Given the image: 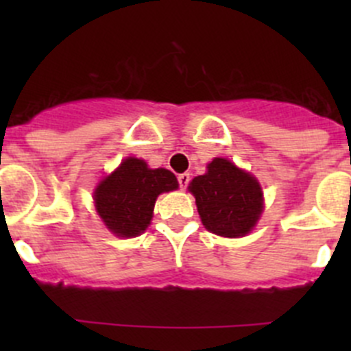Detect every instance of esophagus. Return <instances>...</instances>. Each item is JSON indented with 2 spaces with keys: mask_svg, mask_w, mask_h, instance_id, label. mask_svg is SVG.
<instances>
[{
  "mask_svg": "<svg viewBox=\"0 0 351 351\" xmlns=\"http://www.w3.org/2000/svg\"><path fill=\"white\" fill-rule=\"evenodd\" d=\"M189 183H190V175H189V173H180V175H178L180 189L185 190L186 186H189Z\"/></svg>",
  "mask_w": 351,
  "mask_h": 351,
  "instance_id": "34e87169",
  "label": "esophagus"
}]
</instances>
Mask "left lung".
<instances>
[{
    "label": "left lung",
    "instance_id": "8db88e82",
    "mask_svg": "<svg viewBox=\"0 0 351 351\" xmlns=\"http://www.w3.org/2000/svg\"><path fill=\"white\" fill-rule=\"evenodd\" d=\"M189 190L195 195L202 224L224 238L247 234L263 212L260 183L224 158H215Z\"/></svg>",
    "mask_w": 351,
    "mask_h": 351
}]
</instances>
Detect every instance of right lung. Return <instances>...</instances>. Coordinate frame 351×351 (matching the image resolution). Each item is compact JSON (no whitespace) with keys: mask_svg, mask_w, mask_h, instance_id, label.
<instances>
[{"mask_svg":"<svg viewBox=\"0 0 351 351\" xmlns=\"http://www.w3.org/2000/svg\"><path fill=\"white\" fill-rule=\"evenodd\" d=\"M176 189L178 180L169 169H151L143 159L127 158L97 186L95 204L113 234L132 238L149 226L159 193Z\"/></svg>","mask_w":351,"mask_h":351,"instance_id":"add662e5","label":"right lung"}]
</instances>
